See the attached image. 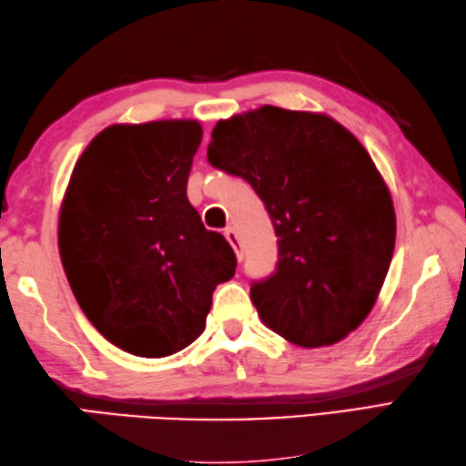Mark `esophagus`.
Returning <instances> with one entry per match:
<instances>
[{
	"instance_id": "obj_1",
	"label": "esophagus",
	"mask_w": 466,
	"mask_h": 466,
	"mask_svg": "<svg viewBox=\"0 0 466 466\" xmlns=\"http://www.w3.org/2000/svg\"><path fill=\"white\" fill-rule=\"evenodd\" d=\"M224 236H226V240L230 242V246L234 248L236 256H238V260H242V242H240V236H238V232H236L232 226H228L226 230H224Z\"/></svg>"
}]
</instances>
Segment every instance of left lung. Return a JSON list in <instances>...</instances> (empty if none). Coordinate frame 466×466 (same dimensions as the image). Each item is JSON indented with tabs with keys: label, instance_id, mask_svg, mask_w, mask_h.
I'll list each match as a JSON object with an SVG mask.
<instances>
[{
	"label": "left lung",
	"instance_id": "8db88e82",
	"mask_svg": "<svg viewBox=\"0 0 466 466\" xmlns=\"http://www.w3.org/2000/svg\"><path fill=\"white\" fill-rule=\"evenodd\" d=\"M208 162L254 187L279 236L274 272L250 286L262 322L304 349L342 340L372 310L397 238L369 152L329 116L264 106L218 122Z\"/></svg>",
	"mask_w": 466,
	"mask_h": 466
}]
</instances>
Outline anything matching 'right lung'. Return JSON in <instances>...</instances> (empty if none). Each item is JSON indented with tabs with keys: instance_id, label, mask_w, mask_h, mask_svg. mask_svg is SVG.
<instances>
[{
	"instance_id": "right-lung-1",
	"label": "right lung",
	"mask_w": 466,
	"mask_h": 466,
	"mask_svg": "<svg viewBox=\"0 0 466 466\" xmlns=\"http://www.w3.org/2000/svg\"><path fill=\"white\" fill-rule=\"evenodd\" d=\"M202 127L110 126L77 160L59 214V254L84 314L107 340L162 359L204 332L236 254L206 230L186 186Z\"/></svg>"
}]
</instances>
